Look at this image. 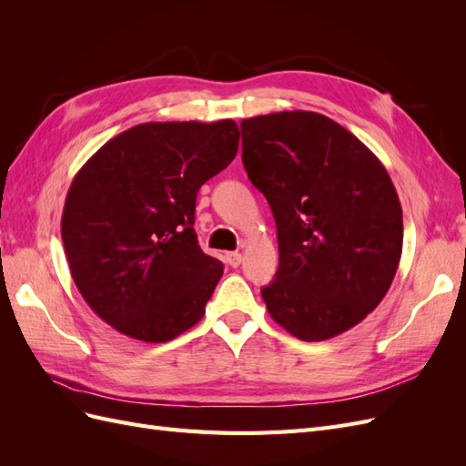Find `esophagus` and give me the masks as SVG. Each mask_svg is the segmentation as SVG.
I'll list each match as a JSON object with an SVG mask.
<instances>
[{
    "mask_svg": "<svg viewBox=\"0 0 466 466\" xmlns=\"http://www.w3.org/2000/svg\"><path fill=\"white\" fill-rule=\"evenodd\" d=\"M225 260H228V264L231 268H237L238 264H241L243 257H241V252H228V257H225Z\"/></svg>",
    "mask_w": 466,
    "mask_h": 466,
    "instance_id": "34e87169",
    "label": "esophagus"
}]
</instances>
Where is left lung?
<instances>
[{
  "label": "left lung",
  "instance_id": "1",
  "mask_svg": "<svg viewBox=\"0 0 466 466\" xmlns=\"http://www.w3.org/2000/svg\"><path fill=\"white\" fill-rule=\"evenodd\" d=\"M241 134L245 171L278 229L276 279L260 289L268 313L305 342L356 327L385 298L402 255L387 168L319 112L247 118Z\"/></svg>",
  "mask_w": 466,
  "mask_h": 466
}]
</instances>
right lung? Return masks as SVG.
<instances>
[{
	"instance_id": "1",
	"label": "right lung",
	"mask_w": 466,
	"mask_h": 466,
	"mask_svg": "<svg viewBox=\"0 0 466 466\" xmlns=\"http://www.w3.org/2000/svg\"><path fill=\"white\" fill-rule=\"evenodd\" d=\"M237 149L233 120L147 122L79 168L62 241L79 293L110 327L168 342L204 317L223 264L198 245L196 196Z\"/></svg>"
}]
</instances>
